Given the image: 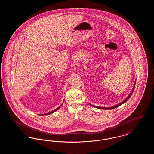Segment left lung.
Here are the masks:
<instances>
[{
	"instance_id": "left-lung-1",
	"label": "left lung",
	"mask_w": 154,
	"mask_h": 154,
	"mask_svg": "<svg viewBox=\"0 0 154 154\" xmlns=\"http://www.w3.org/2000/svg\"><path fill=\"white\" fill-rule=\"evenodd\" d=\"M134 87H135V84L134 85V88L133 89V90H132V92H131V94L129 95L128 96V97L124 101H123L121 103H119V104H118L117 105H116V106H114V107H109V108H107V107H99V106H94V105H92V104H91L92 106H93V107H96V108H98V109H103V110H111V109H116V108H117L118 107H119V106H121V105H122V104H124L126 102L129 98H130V97L131 96V95H132V94H133V91H134Z\"/></svg>"
}]
</instances>
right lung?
<instances>
[{
    "mask_svg": "<svg viewBox=\"0 0 154 154\" xmlns=\"http://www.w3.org/2000/svg\"><path fill=\"white\" fill-rule=\"evenodd\" d=\"M60 106H59V107H58L57 109H56L55 110H53L52 111H51V112H48V113H47V114H42V115H48V114H52V113H53V112H54L55 111H57V110H58L59 109L60 107Z\"/></svg>",
    "mask_w": 154,
    "mask_h": 154,
    "instance_id": "obj_1",
    "label": "right lung"
}]
</instances>
